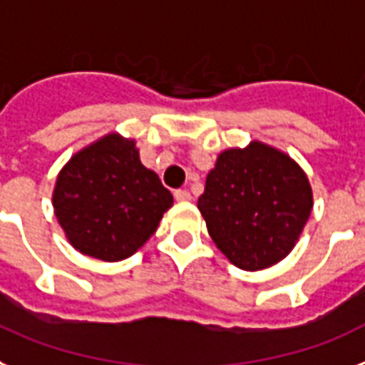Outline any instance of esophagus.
<instances>
[{
  "label": "esophagus",
  "mask_w": 365,
  "mask_h": 365,
  "mask_svg": "<svg viewBox=\"0 0 365 365\" xmlns=\"http://www.w3.org/2000/svg\"><path fill=\"white\" fill-rule=\"evenodd\" d=\"M173 195H175L177 201H190V200H192V195H190L188 190H175V192H173Z\"/></svg>",
  "instance_id": "1"
}]
</instances>
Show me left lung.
<instances>
[{
	"mask_svg": "<svg viewBox=\"0 0 365 365\" xmlns=\"http://www.w3.org/2000/svg\"><path fill=\"white\" fill-rule=\"evenodd\" d=\"M197 207L231 263L261 270L293 250L312 215V188L287 155L254 141L218 156Z\"/></svg>",
	"mask_w": 365,
	"mask_h": 365,
	"instance_id": "obj_1",
	"label": "left lung"
}]
</instances>
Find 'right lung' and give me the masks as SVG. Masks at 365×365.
I'll use <instances>...</instances> for the list:
<instances>
[{
	"label": "right lung",
	"mask_w": 365,
	"mask_h": 365,
	"mask_svg": "<svg viewBox=\"0 0 365 365\" xmlns=\"http://www.w3.org/2000/svg\"><path fill=\"white\" fill-rule=\"evenodd\" d=\"M173 203L134 141L110 134L72 156L57 177L53 209L81 254L121 261L141 248Z\"/></svg>",
	"instance_id": "add662e5"
}]
</instances>
